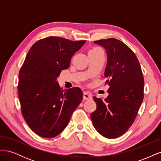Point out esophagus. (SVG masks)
<instances>
[{"label": "esophagus", "mask_w": 161, "mask_h": 161, "mask_svg": "<svg viewBox=\"0 0 161 161\" xmlns=\"http://www.w3.org/2000/svg\"><path fill=\"white\" fill-rule=\"evenodd\" d=\"M92 99V94L89 92H84L83 93V99L84 100H90Z\"/></svg>", "instance_id": "1"}]
</instances>
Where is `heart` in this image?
Listing matches in <instances>:
<instances>
[{"mask_svg":"<svg viewBox=\"0 0 161 161\" xmlns=\"http://www.w3.org/2000/svg\"><path fill=\"white\" fill-rule=\"evenodd\" d=\"M99 50V47H94V48H92V49L91 50V51L92 50ZM91 51V50H90Z\"/></svg>","mask_w":161,"mask_h":161,"instance_id":"1","label":"heart"}]
</instances>
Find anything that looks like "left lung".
I'll use <instances>...</instances> for the list:
<instances>
[{"label": "left lung", "mask_w": 161, "mask_h": 161, "mask_svg": "<svg viewBox=\"0 0 161 161\" xmlns=\"http://www.w3.org/2000/svg\"><path fill=\"white\" fill-rule=\"evenodd\" d=\"M103 47L108 62L105 70L109 86L106 99L93 97L97 109L91 115L96 130L109 139L123 135L138 114L144 99V77L134 52L115 38L94 42Z\"/></svg>", "instance_id": "left-lung-1"}]
</instances>
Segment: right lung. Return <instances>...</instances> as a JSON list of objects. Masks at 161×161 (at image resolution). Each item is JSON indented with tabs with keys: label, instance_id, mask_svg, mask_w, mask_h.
<instances>
[{
	"label": "right lung",
	"instance_id": "1",
	"mask_svg": "<svg viewBox=\"0 0 161 161\" xmlns=\"http://www.w3.org/2000/svg\"><path fill=\"white\" fill-rule=\"evenodd\" d=\"M85 40L51 36L36 42L19 71L18 94L24 119L34 133L52 138L60 134L82 100L79 87L62 91L56 79L69 69Z\"/></svg>",
	"mask_w": 161,
	"mask_h": 161
}]
</instances>
